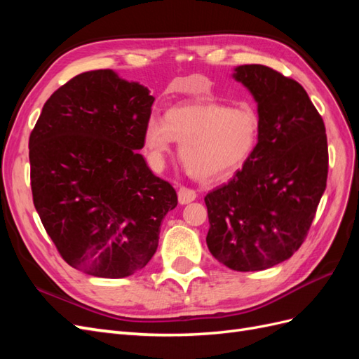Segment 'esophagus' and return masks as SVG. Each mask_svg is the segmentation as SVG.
Returning <instances> with one entry per match:
<instances>
[{
  "label": "esophagus",
  "mask_w": 359,
  "mask_h": 359,
  "mask_svg": "<svg viewBox=\"0 0 359 359\" xmlns=\"http://www.w3.org/2000/svg\"><path fill=\"white\" fill-rule=\"evenodd\" d=\"M196 199V191L189 187H181L178 190V201L181 205H187Z\"/></svg>",
  "instance_id": "34e87169"
}]
</instances>
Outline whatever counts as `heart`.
Masks as SVG:
<instances>
[{
  "label": "heart",
  "mask_w": 359,
  "mask_h": 359,
  "mask_svg": "<svg viewBox=\"0 0 359 359\" xmlns=\"http://www.w3.org/2000/svg\"><path fill=\"white\" fill-rule=\"evenodd\" d=\"M259 119L250 107H227L215 102L173 106L165 119L149 116L144 147L149 161L160 168L172 142H181L184 168L199 181H215L243 168L253 154Z\"/></svg>",
  "instance_id": "obj_1"
}]
</instances>
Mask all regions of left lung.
Listing matches in <instances>:
<instances>
[{"instance_id": "left-lung-1", "label": "left lung", "mask_w": 359, "mask_h": 359, "mask_svg": "<svg viewBox=\"0 0 359 359\" xmlns=\"http://www.w3.org/2000/svg\"><path fill=\"white\" fill-rule=\"evenodd\" d=\"M235 81L257 103L253 154L205 196L211 255L233 271H262L301 247L327 189L323 119L302 86L260 64L238 66Z\"/></svg>"}]
</instances>
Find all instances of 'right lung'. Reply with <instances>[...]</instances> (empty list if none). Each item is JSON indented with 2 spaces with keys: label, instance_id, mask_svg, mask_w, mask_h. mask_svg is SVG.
Masks as SVG:
<instances>
[{
  "label": "right lung",
  "instance_id": "obj_1",
  "mask_svg": "<svg viewBox=\"0 0 359 359\" xmlns=\"http://www.w3.org/2000/svg\"><path fill=\"white\" fill-rule=\"evenodd\" d=\"M153 103L114 70L85 72L49 97L29 135L34 206L61 257L85 274L142 269L178 203L137 153Z\"/></svg>",
  "mask_w": 359,
  "mask_h": 359
}]
</instances>
